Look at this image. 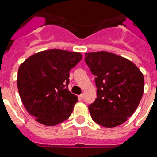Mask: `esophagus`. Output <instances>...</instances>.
<instances>
[{
	"instance_id": "1",
	"label": "esophagus",
	"mask_w": 157,
	"mask_h": 157,
	"mask_svg": "<svg viewBox=\"0 0 157 157\" xmlns=\"http://www.w3.org/2000/svg\"><path fill=\"white\" fill-rule=\"evenodd\" d=\"M79 98H80V99H83L84 98V94H81V95H79Z\"/></svg>"
}]
</instances>
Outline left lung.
I'll return each mask as SVG.
<instances>
[{"label":"left lung","mask_w":157,"mask_h":157,"mask_svg":"<svg viewBox=\"0 0 157 157\" xmlns=\"http://www.w3.org/2000/svg\"><path fill=\"white\" fill-rule=\"evenodd\" d=\"M95 76L97 98L88 106L94 122L107 128L127 120L138 107L144 92V77L133 62L111 53L85 54Z\"/></svg>","instance_id":"obj_1"}]
</instances>
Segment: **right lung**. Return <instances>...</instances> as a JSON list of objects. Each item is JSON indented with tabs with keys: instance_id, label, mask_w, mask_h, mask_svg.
Returning a JSON list of instances; mask_svg holds the SVG:
<instances>
[{
	"instance_id": "add662e5",
	"label": "right lung",
	"mask_w": 157,
	"mask_h": 157,
	"mask_svg": "<svg viewBox=\"0 0 157 157\" xmlns=\"http://www.w3.org/2000/svg\"><path fill=\"white\" fill-rule=\"evenodd\" d=\"M81 59L80 53L54 49L34 54L20 65L19 94L37 122L55 126L70 116L78 99L68 88L69 71Z\"/></svg>"
}]
</instances>
